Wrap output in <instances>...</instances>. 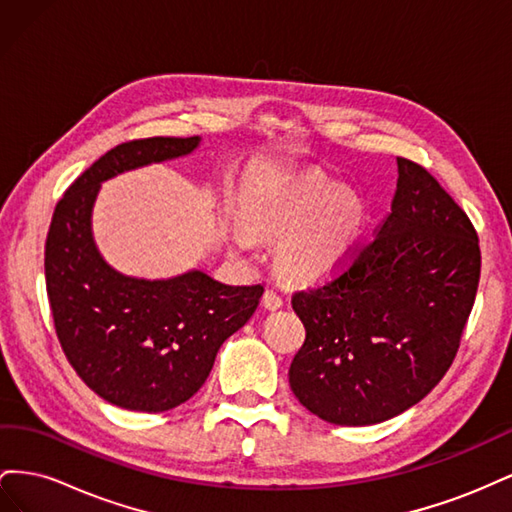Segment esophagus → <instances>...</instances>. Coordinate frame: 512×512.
<instances>
[{
  "label": "esophagus",
  "mask_w": 512,
  "mask_h": 512,
  "mask_svg": "<svg viewBox=\"0 0 512 512\" xmlns=\"http://www.w3.org/2000/svg\"><path fill=\"white\" fill-rule=\"evenodd\" d=\"M262 303H265V307L271 309V312H275V309H280V307L284 305L282 292L275 290V288H269V290L265 292V297H262Z\"/></svg>",
  "instance_id": "34e87169"
}]
</instances>
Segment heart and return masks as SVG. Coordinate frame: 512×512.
Returning a JSON list of instances; mask_svg holds the SVG:
<instances>
[{"label": "heart", "instance_id": "b5f03b06", "mask_svg": "<svg viewBox=\"0 0 512 512\" xmlns=\"http://www.w3.org/2000/svg\"><path fill=\"white\" fill-rule=\"evenodd\" d=\"M367 220L363 200L329 181H309L288 192L267 213V224L290 232L282 243L284 267L299 277H324L339 269L359 243ZM239 247H250L245 230L235 232Z\"/></svg>", "mask_w": 512, "mask_h": 512}]
</instances>
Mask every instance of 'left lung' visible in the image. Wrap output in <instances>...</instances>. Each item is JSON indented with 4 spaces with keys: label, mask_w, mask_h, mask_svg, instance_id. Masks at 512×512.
Wrapping results in <instances>:
<instances>
[{
    "label": "left lung",
    "mask_w": 512,
    "mask_h": 512,
    "mask_svg": "<svg viewBox=\"0 0 512 512\" xmlns=\"http://www.w3.org/2000/svg\"><path fill=\"white\" fill-rule=\"evenodd\" d=\"M391 213L331 282L292 294L305 327L288 380L333 425H376L451 367L480 280L478 235L427 170L397 158Z\"/></svg>",
    "instance_id": "left-lung-1"
}]
</instances>
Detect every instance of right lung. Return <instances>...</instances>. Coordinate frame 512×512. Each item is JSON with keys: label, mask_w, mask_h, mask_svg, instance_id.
Returning <instances> with one entry per match:
<instances>
[{"label": "right lung", "mask_w": 512, "mask_h": 512, "mask_svg": "<svg viewBox=\"0 0 512 512\" xmlns=\"http://www.w3.org/2000/svg\"><path fill=\"white\" fill-rule=\"evenodd\" d=\"M198 145V136L121 143L70 185L53 213L44 275L61 350L89 389L119 408L164 412L188 401L265 292L260 284H222L198 269L138 280L98 252L91 211L102 181L188 156Z\"/></svg>", "instance_id": "right-lung-1"}]
</instances>
